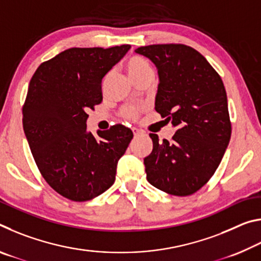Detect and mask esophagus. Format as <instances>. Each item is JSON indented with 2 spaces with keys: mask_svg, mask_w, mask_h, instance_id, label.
Returning a JSON list of instances; mask_svg holds the SVG:
<instances>
[{
  "mask_svg": "<svg viewBox=\"0 0 261 261\" xmlns=\"http://www.w3.org/2000/svg\"><path fill=\"white\" fill-rule=\"evenodd\" d=\"M132 131H134V136L135 137H138V136H140L141 134H143V131L139 130V129H132Z\"/></svg>",
  "mask_w": 261,
  "mask_h": 261,
  "instance_id": "obj_1",
  "label": "esophagus"
}]
</instances>
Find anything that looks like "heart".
Masks as SVG:
<instances>
[{
  "mask_svg": "<svg viewBox=\"0 0 261 261\" xmlns=\"http://www.w3.org/2000/svg\"><path fill=\"white\" fill-rule=\"evenodd\" d=\"M126 71L129 73L130 78L132 81H136L137 78L143 76V74L147 73L149 71H153L152 67L149 65L146 60L139 56H131L129 60L126 61ZM124 116L129 118V120H137L139 116V109L137 108H126L124 110Z\"/></svg>",
  "mask_w": 261,
  "mask_h": 261,
  "instance_id": "heart-1",
  "label": "heart"
}]
</instances>
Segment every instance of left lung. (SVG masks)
I'll return each mask as SVG.
<instances>
[{"label": "left lung", "instance_id": "left-lung-1", "mask_svg": "<svg viewBox=\"0 0 261 261\" xmlns=\"http://www.w3.org/2000/svg\"><path fill=\"white\" fill-rule=\"evenodd\" d=\"M136 53L156 65L155 110L177 129L171 140L149 134L147 180L166 193L190 196L214 175L230 140L226 88L208 61L190 46L149 45Z\"/></svg>", "mask_w": 261, "mask_h": 261}]
</instances>
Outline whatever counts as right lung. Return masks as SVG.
Wrapping results in <instances>:
<instances>
[{
	"mask_svg": "<svg viewBox=\"0 0 261 261\" xmlns=\"http://www.w3.org/2000/svg\"><path fill=\"white\" fill-rule=\"evenodd\" d=\"M70 48L42 62L31 78L23 127L38 169L64 198L87 201L115 182L134 134L122 124L86 131L87 113L102 101V78L130 49Z\"/></svg>",
	"mask_w": 261,
	"mask_h": 261,
	"instance_id": "1",
	"label": "right lung"
}]
</instances>
